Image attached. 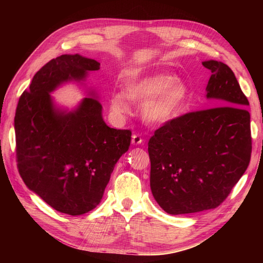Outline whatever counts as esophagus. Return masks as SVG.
I'll list each match as a JSON object with an SVG mask.
<instances>
[{
    "mask_svg": "<svg viewBox=\"0 0 263 263\" xmlns=\"http://www.w3.org/2000/svg\"><path fill=\"white\" fill-rule=\"evenodd\" d=\"M142 141H144V140H142L141 136H140V135H138V134H134L133 136H132V144L135 145V146L142 144Z\"/></svg>",
    "mask_w": 263,
    "mask_h": 263,
    "instance_id": "esophagus-1",
    "label": "esophagus"
}]
</instances>
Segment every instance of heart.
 I'll return each mask as SVG.
<instances>
[{"mask_svg": "<svg viewBox=\"0 0 263 263\" xmlns=\"http://www.w3.org/2000/svg\"><path fill=\"white\" fill-rule=\"evenodd\" d=\"M125 91L110 95L109 107L116 115L132 112L130 101L140 104L142 121L150 126H162L177 118L190 98L187 84L170 73L136 77L126 82Z\"/></svg>", "mask_w": 263, "mask_h": 263, "instance_id": "b5f03b06", "label": "heart"}]
</instances>
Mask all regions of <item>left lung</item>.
Returning <instances> with one entry per match:
<instances>
[{
  "mask_svg": "<svg viewBox=\"0 0 263 263\" xmlns=\"http://www.w3.org/2000/svg\"><path fill=\"white\" fill-rule=\"evenodd\" d=\"M202 63L212 72L206 98L215 107L174 118L148 142L151 193L171 215L217 208L250 162L248 99L227 65Z\"/></svg>",
  "mask_w": 263,
  "mask_h": 263,
  "instance_id": "1",
  "label": "left lung"
}]
</instances>
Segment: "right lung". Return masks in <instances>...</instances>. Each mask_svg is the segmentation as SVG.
Listing matches in <instances>:
<instances>
[{
    "label": "right lung",
    "mask_w": 263,
    "mask_h": 263,
    "mask_svg": "<svg viewBox=\"0 0 263 263\" xmlns=\"http://www.w3.org/2000/svg\"><path fill=\"white\" fill-rule=\"evenodd\" d=\"M100 63L62 54L34 76L20 98L14 119L17 168L26 186L63 214L82 215L100 204L114 166L130 145L132 132L108 127L94 91L73 109L50 93L82 82Z\"/></svg>",
    "instance_id": "right-lung-1"
}]
</instances>
